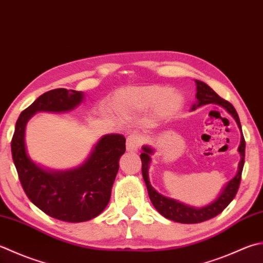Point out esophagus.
Here are the masks:
<instances>
[{"label": "esophagus", "instance_id": "34e87169", "mask_svg": "<svg viewBox=\"0 0 263 263\" xmlns=\"http://www.w3.org/2000/svg\"><path fill=\"white\" fill-rule=\"evenodd\" d=\"M141 145V138L138 135H130L126 139V151L137 153Z\"/></svg>", "mask_w": 263, "mask_h": 263}]
</instances>
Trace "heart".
I'll return each instance as SVG.
<instances>
[{
  "instance_id": "obj_1",
  "label": "heart",
  "mask_w": 263,
  "mask_h": 263,
  "mask_svg": "<svg viewBox=\"0 0 263 263\" xmlns=\"http://www.w3.org/2000/svg\"><path fill=\"white\" fill-rule=\"evenodd\" d=\"M111 106L124 116H139L153 110L157 120L167 121L179 112L182 97L176 90L159 85L132 86L118 91Z\"/></svg>"
}]
</instances>
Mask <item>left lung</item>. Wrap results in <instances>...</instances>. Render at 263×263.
Returning <instances> with one entry per match:
<instances>
[{
	"mask_svg": "<svg viewBox=\"0 0 263 263\" xmlns=\"http://www.w3.org/2000/svg\"><path fill=\"white\" fill-rule=\"evenodd\" d=\"M195 83H196V102L192 106V111L197 109L200 106L214 104L222 107L229 115H231L235 122L237 123V126L240 131V145L238 147L240 161L238 164V170L236 176L224 184V187L218 195V197L215 198L213 202L205 205L203 208H195L179 202L177 199L163 196L162 194H159L157 190L152 186L151 180H149L148 170L149 164L152 162V155L155 153V151H154L153 147L148 145L142 146V154L140 155L142 162V177L147 186L149 198H151L154 208H155L164 218L176 221V222L179 223H199L203 222V221L217 217L218 214L222 212V211L230 204L231 200L235 198L236 194H237L245 158V140L243 137V132H241L239 117L234 106L231 105L230 102L223 100L222 98H220L206 83H204V82L195 80Z\"/></svg>",
	"mask_w": 263,
	"mask_h": 263,
	"instance_id": "left-lung-1",
	"label": "left lung"
}]
</instances>
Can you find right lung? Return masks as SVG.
Returning <instances> with one entry per match:
<instances>
[{"label":"right lung","instance_id":"right-lung-1","mask_svg":"<svg viewBox=\"0 0 263 263\" xmlns=\"http://www.w3.org/2000/svg\"><path fill=\"white\" fill-rule=\"evenodd\" d=\"M84 100L82 91L54 89L40 96L15 123L11 152L19 180L27 197L45 214L66 222H83L98 217L109 203L112 183L125 153V138L102 136L85 161L69 170H51L34 162L25 135L36 112H67Z\"/></svg>","mask_w":263,"mask_h":263}]
</instances>
